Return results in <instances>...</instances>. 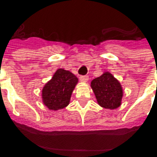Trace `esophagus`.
Wrapping results in <instances>:
<instances>
[{
    "label": "esophagus",
    "instance_id": "34e87169",
    "mask_svg": "<svg viewBox=\"0 0 157 157\" xmlns=\"http://www.w3.org/2000/svg\"><path fill=\"white\" fill-rule=\"evenodd\" d=\"M89 76H80V81H82V82H86L88 81Z\"/></svg>",
    "mask_w": 157,
    "mask_h": 157
}]
</instances>
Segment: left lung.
I'll return each instance as SVG.
<instances>
[{
    "mask_svg": "<svg viewBox=\"0 0 157 157\" xmlns=\"http://www.w3.org/2000/svg\"><path fill=\"white\" fill-rule=\"evenodd\" d=\"M91 87L101 107L115 109L121 105L123 96L121 86L111 73L105 72L99 77L94 79Z\"/></svg>",
    "mask_w": 157,
    "mask_h": 157,
    "instance_id": "1",
    "label": "left lung"
}]
</instances>
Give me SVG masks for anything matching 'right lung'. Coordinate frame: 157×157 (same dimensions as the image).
<instances>
[{
	"mask_svg": "<svg viewBox=\"0 0 157 157\" xmlns=\"http://www.w3.org/2000/svg\"><path fill=\"white\" fill-rule=\"evenodd\" d=\"M77 82L78 79L71 71L58 69L42 90L44 104L54 111L67 107Z\"/></svg>",
	"mask_w": 157,
	"mask_h": 157,
	"instance_id": "1",
	"label": "right lung"
}]
</instances>
